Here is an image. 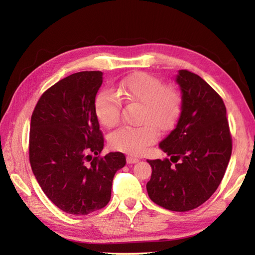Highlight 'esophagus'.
Here are the masks:
<instances>
[{"instance_id":"34e87169","label":"esophagus","mask_w":255,"mask_h":255,"mask_svg":"<svg viewBox=\"0 0 255 255\" xmlns=\"http://www.w3.org/2000/svg\"><path fill=\"white\" fill-rule=\"evenodd\" d=\"M126 159H127V163L128 164H135V163H137L138 161H139V159H138L135 156H127Z\"/></svg>"}]
</instances>
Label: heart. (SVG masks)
Segmentation results:
<instances>
[{
  "instance_id": "b5f03b06",
  "label": "heart",
  "mask_w": 255,
  "mask_h": 255,
  "mask_svg": "<svg viewBox=\"0 0 255 255\" xmlns=\"http://www.w3.org/2000/svg\"><path fill=\"white\" fill-rule=\"evenodd\" d=\"M141 103V126H125L109 137L112 148L129 154H141L154 143L158 131L174 126L182 109V97L174 86L163 84L158 77L146 72H137L120 82L117 92L102 90L96 99L94 110L103 126L112 128L122 119L123 101Z\"/></svg>"
}]
</instances>
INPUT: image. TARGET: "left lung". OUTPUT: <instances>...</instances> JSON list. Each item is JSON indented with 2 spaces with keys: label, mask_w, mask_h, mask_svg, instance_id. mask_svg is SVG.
I'll return each mask as SVG.
<instances>
[{
  "label": "left lung",
  "mask_w": 255,
  "mask_h": 255,
  "mask_svg": "<svg viewBox=\"0 0 255 255\" xmlns=\"http://www.w3.org/2000/svg\"><path fill=\"white\" fill-rule=\"evenodd\" d=\"M176 82L182 109L175 128L159 143L171 158L148 159L152 166L146 184L150 200L172 211L201 206L221 184L232 155V135L221 96L187 70Z\"/></svg>",
  "instance_id": "1"
}]
</instances>
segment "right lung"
Returning a JSON list of instances; mask_svg holds the SVG:
<instances>
[{"label": "right lung", "instance_id": "obj_1", "mask_svg": "<svg viewBox=\"0 0 255 255\" xmlns=\"http://www.w3.org/2000/svg\"><path fill=\"white\" fill-rule=\"evenodd\" d=\"M101 84L100 71L74 73L46 90L31 116L30 165L45 195L67 214L106 207L116 172L126 164L120 152L100 155L103 135L94 105Z\"/></svg>", "mask_w": 255, "mask_h": 255}]
</instances>
